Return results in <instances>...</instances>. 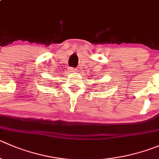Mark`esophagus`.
I'll return each instance as SVG.
<instances>
[{
	"label": "esophagus",
	"instance_id": "esophagus-1",
	"mask_svg": "<svg viewBox=\"0 0 159 159\" xmlns=\"http://www.w3.org/2000/svg\"><path fill=\"white\" fill-rule=\"evenodd\" d=\"M76 70V69L74 68V67H70V68H69V72H70V73H73V72H75Z\"/></svg>",
	"mask_w": 159,
	"mask_h": 159
}]
</instances>
